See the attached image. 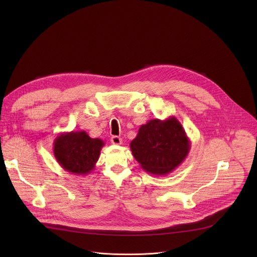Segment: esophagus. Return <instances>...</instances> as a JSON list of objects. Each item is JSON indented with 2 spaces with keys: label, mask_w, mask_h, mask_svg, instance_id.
Returning a JSON list of instances; mask_svg holds the SVG:
<instances>
[{
  "label": "esophagus",
  "mask_w": 257,
  "mask_h": 257,
  "mask_svg": "<svg viewBox=\"0 0 257 257\" xmlns=\"http://www.w3.org/2000/svg\"><path fill=\"white\" fill-rule=\"evenodd\" d=\"M111 142L113 144H116V145H120L122 143V138L119 137V136H112L111 138Z\"/></svg>",
  "instance_id": "obj_1"
}]
</instances>
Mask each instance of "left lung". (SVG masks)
Wrapping results in <instances>:
<instances>
[{"instance_id": "obj_1", "label": "left lung", "mask_w": 257, "mask_h": 257, "mask_svg": "<svg viewBox=\"0 0 257 257\" xmlns=\"http://www.w3.org/2000/svg\"><path fill=\"white\" fill-rule=\"evenodd\" d=\"M190 140L174 116L153 119L140 126L130 149L140 167L148 173L165 176L184 161L190 151Z\"/></svg>"}]
</instances>
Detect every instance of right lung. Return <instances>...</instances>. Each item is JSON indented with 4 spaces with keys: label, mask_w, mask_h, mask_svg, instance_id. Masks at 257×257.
Here are the masks:
<instances>
[{
    "label": "right lung",
    "mask_w": 257,
    "mask_h": 257,
    "mask_svg": "<svg viewBox=\"0 0 257 257\" xmlns=\"http://www.w3.org/2000/svg\"><path fill=\"white\" fill-rule=\"evenodd\" d=\"M104 142L85 131L61 133L54 141V156L59 165L75 175H88L98 161Z\"/></svg>",
    "instance_id": "add662e5"
}]
</instances>
